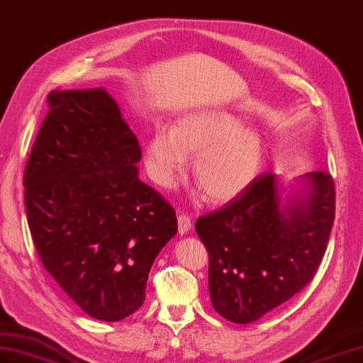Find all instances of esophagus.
Listing matches in <instances>:
<instances>
[{"label":"esophagus","instance_id":"obj_1","mask_svg":"<svg viewBox=\"0 0 363 363\" xmlns=\"http://www.w3.org/2000/svg\"><path fill=\"white\" fill-rule=\"evenodd\" d=\"M191 228V219L187 215H178V230L179 235H185L189 233Z\"/></svg>","mask_w":363,"mask_h":363}]
</instances>
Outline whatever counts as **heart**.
<instances>
[{
    "label": "heart",
    "instance_id": "1",
    "mask_svg": "<svg viewBox=\"0 0 363 363\" xmlns=\"http://www.w3.org/2000/svg\"><path fill=\"white\" fill-rule=\"evenodd\" d=\"M193 174L210 202L240 196L262 172L265 143L236 113L208 107L189 111L170 130L156 128L144 145L148 176L170 187L194 155Z\"/></svg>",
    "mask_w": 363,
    "mask_h": 363
}]
</instances>
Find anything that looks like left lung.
Masks as SVG:
<instances>
[{"label": "left lung", "mask_w": 363, "mask_h": 363, "mask_svg": "<svg viewBox=\"0 0 363 363\" xmlns=\"http://www.w3.org/2000/svg\"><path fill=\"white\" fill-rule=\"evenodd\" d=\"M285 191L273 173L220 210L196 220L206 245L210 299L222 318L250 323L308 284L327 250L334 222L331 174L311 172Z\"/></svg>", "instance_id": "1"}]
</instances>
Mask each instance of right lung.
I'll return each instance as SVG.
<instances>
[{"mask_svg": "<svg viewBox=\"0 0 363 363\" xmlns=\"http://www.w3.org/2000/svg\"><path fill=\"white\" fill-rule=\"evenodd\" d=\"M49 106L24 172L36 252L90 318L123 320L144 303L176 213L138 178L141 148L104 89L52 90Z\"/></svg>", "mask_w": 363, "mask_h": 363, "instance_id": "1", "label": "right lung"}]
</instances>
